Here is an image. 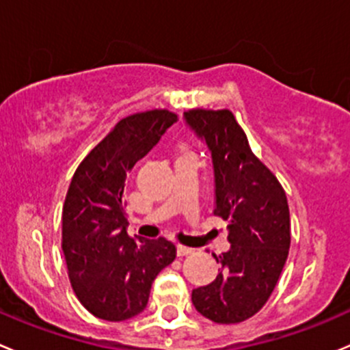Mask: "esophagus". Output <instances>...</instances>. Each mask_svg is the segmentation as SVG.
I'll return each instance as SVG.
<instances>
[{"label":"esophagus","mask_w":350,"mask_h":350,"mask_svg":"<svg viewBox=\"0 0 350 350\" xmlns=\"http://www.w3.org/2000/svg\"><path fill=\"white\" fill-rule=\"evenodd\" d=\"M176 251H178V256H186V254H191L195 250H193V247H188V246H183V244H178Z\"/></svg>","instance_id":"34e87169"}]
</instances>
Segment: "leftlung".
Here are the masks:
<instances>
[{
    "label": "left lung",
    "mask_w": 350,
    "mask_h": 350,
    "mask_svg": "<svg viewBox=\"0 0 350 350\" xmlns=\"http://www.w3.org/2000/svg\"><path fill=\"white\" fill-rule=\"evenodd\" d=\"M188 126L212 152L215 213L227 220L230 250L208 286L193 289L196 311L215 323H241L265 306L291 246L287 196L279 179L251 152L229 109H189Z\"/></svg>",
    "instance_id": "left-lung-1"
}]
</instances>
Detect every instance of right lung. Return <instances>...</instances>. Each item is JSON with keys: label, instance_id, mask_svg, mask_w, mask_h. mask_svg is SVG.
Here are the masks:
<instances>
[{"label": "right lung", "instance_id": "add662e5", "mask_svg": "<svg viewBox=\"0 0 350 350\" xmlns=\"http://www.w3.org/2000/svg\"><path fill=\"white\" fill-rule=\"evenodd\" d=\"M178 114L152 109L123 118L80 162L63 205V247L71 287L100 320L124 321L147 308L152 282L176 258L171 241L128 236L126 174Z\"/></svg>", "mask_w": 350, "mask_h": 350}]
</instances>
